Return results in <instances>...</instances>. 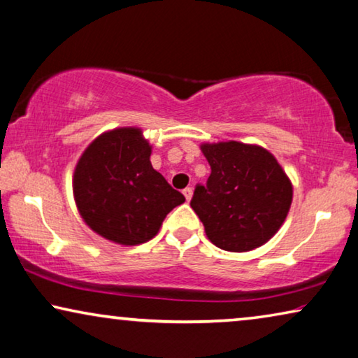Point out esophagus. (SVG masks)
<instances>
[{
    "mask_svg": "<svg viewBox=\"0 0 358 358\" xmlns=\"http://www.w3.org/2000/svg\"><path fill=\"white\" fill-rule=\"evenodd\" d=\"M192 194H194V190H192V187L184 189V196H185V200H187V201H190Z\"/></svg>",
    "mask_w": 358,
    "mask_h": 358,
    "instance_id": "obj_1",
    "label": "esophagus"
}]
</instances>
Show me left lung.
Segmentation results:
<instances>
[{"label":"left lung","instance_id":"obj_1","mask_svg":"<svg viewBox=\"0 0 358 358\" xmlns=\"http://www.w3.org/2000/svg\"><path fill=\"white\" fill-rule=\"evenodd\" d=\"M211 174L190 206L206 237L227 252L262 247L279 231L292 203V184L271 153L242 142L201 143Z\"/></svg>","mask_w":358,"mask_h":358}]
</instances>
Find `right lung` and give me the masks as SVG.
<instances>
[{"mask_svg":"<svg viewBox=\"0 0 358 358\" xmlns=\"http://www.w3.org/2000/svg\"><path fill=\"white\" fill-rule=\"evenodd\" d=\"M150 155L152 145L138 127L101 134L82 153L72 190L82 220L96 234L121 245L148 242L185 201L153 169Z\"/></svg>","mask_w":358,"mask_h":358,"instance_id":"add662e5","label":"right lung"}]
</instances>
